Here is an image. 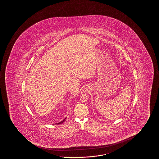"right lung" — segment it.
Listing matches in <instances>:
<instances>
[{"label":"right lung","instance_id":"right-lung-1","mask_svg":"<svg viewBox=\"0 0 159 159\" xmlns=\"http://www.w3.org/2000/svg\"><path fill=\"white\" fill-rule=\"evenodd\" d=\"M66 118H67V117H66L64 120H62V121H61L60 122H59V123H55V124H61V123H63V122H65V121L66 120Z\"/></svg>","mask_w":159,"mask_h":159}]
</instances>
